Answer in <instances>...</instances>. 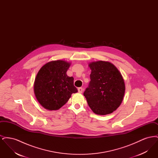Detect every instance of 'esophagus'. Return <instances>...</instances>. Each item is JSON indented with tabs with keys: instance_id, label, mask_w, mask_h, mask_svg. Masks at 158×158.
<instances>
[{
	"instance_id": "obj_1",
	"label": "esophagus",
	"mask_w": 158,
	"mask_h": 158,
	"mask_svg": "<svg viewBox=\"0 0 158 158\" xmlns=\"http://www.w3.org/2000/svg\"><path fill=\"white\" fill-rule=\"evenodd\" d=\"M78 92L79 93H82L83 92V88H78Z\"/></svg>"
}]
</instances>
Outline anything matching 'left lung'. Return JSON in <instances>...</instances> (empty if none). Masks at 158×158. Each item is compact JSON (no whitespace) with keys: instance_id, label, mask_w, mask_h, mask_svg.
Wrapping results in <instances>:
<instances>
[{"instance_id":"left-lung-1","label":"left lung","mask_w":158,"mask_h":158,"mask_svg":"<svg viewBox=\"0 0 158 158\" xmlns=\"http://www.w3.org/2000/svg\"><path fill=\"white\" fill-rule=\"evenodd\" d=\"M90 81L83 95L92 111L106 115L121 105L125 92V84L120 72L108 61H97L89 64Z\"/></svg>"}]
</instances>
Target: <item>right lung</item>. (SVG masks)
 Segmentation results:
<instances>
[{"label":"right lung","mask_w":158,"mask_h":158,"mask_svg":"<svg viewBox=\"0 0 158 158\" xmlns=\"http://www.w3.org/2000/svg\"><path fill=\"white\" fill-rule=\"evenodd\" d=\"M70 63L63 60L52 61L40 69L34 90L39 103L48 110H57L64 105L77 89L74 78L67 75Z\"/></svg>","instance_id":"right-lung-1"}]
</instances>
